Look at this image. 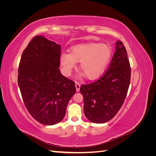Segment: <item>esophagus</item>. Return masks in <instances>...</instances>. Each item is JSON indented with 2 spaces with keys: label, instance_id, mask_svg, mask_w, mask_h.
I'll use <instances>...</instances> for the list:
<instances>
[{
  "label": "esophagus",
  "instance_id": "1",
  "mask_svg": "<svg viewBox=\"0 0 156 156\" xmlns=\"http://www.w3.org/2000/svg\"><path fill=\"white\" fill-rule=\"evenodd\" d=\"M80 87H81V85H80V84L78 83V82H75V87H76V90L77 92H79V90H80Z\"/></svg>",
  "mask_w": 156,
  "mask_h": 156
}]
</instances>
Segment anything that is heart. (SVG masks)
<instances>
[{"label":"heart","mask_w":156,"mask_h":156,"mask_svg":"<svg viewBox=\"0 0 156 156\" xmlns=\"http://www.w3.org/2000/svg\"><path fill=\"white\" fill-rule=\"evenodd\" d=\"M109 46L100 43L79 44L71 48V53L64 52L60 56V62L65 74L69 75L80 62L79 69L89 80H94L104 72L111 58Z\"/></svg>","instance_id":"heart-1"}]
</instances>
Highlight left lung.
Segmentation results:
<instances>
[{
	"mask_svg": "<svg viewBox=\"0 0 156 156\" xmlns=\"http://www.w3.org/2000/svg\"><path fill=\"white\" fill-rule=\"evenodd\" d=\"M116 51L109 66L95 82L83 84L84 113L92 122L102 124L114 117L126 99L131 79L130 64L121 41L116 42Z\"/></svg>",
	"mask_w": 156,
	"mask_h": 156,
	"instance_id": "obj_1",
	"label": "left lung"
}]
</instances>
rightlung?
<instances>
[{"label":"right lung","instance_id":"right-lung-1","mask_svg":"<svg viewBox=\"0 0 156 156\" xmlns=\"http://www.w3.org/2000/svg\"><path fill=\"white\" fill-rule=\"evenodd\" d=\"M60 45L36 36L23 51L18 68V85L24 104L40 123L54 125L66 115L76 88L60 73Z\"/></svg>","mask_w":156,"mask_h":156}]
</instances>
